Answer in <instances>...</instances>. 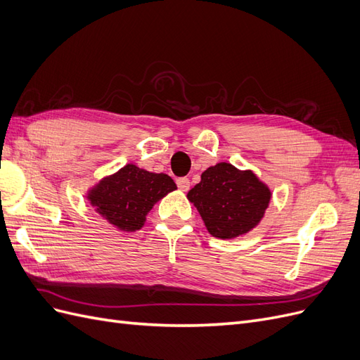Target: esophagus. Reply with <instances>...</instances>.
I'll return each mask as SVG.
<instances>
[{
	"instance_id": "esophagus-1",
	"label": "esophagus",
	"mask_w": 360,
	"mask_h": 360,
	"mask_svg": "<svg viewBox=\"0 0 360 360\" xmlns=\"http://www.w3.org/2000/svg\"><path fill=\"white\" fill-rule=\"evenodd\" d=\"M176 183H177L179 189L183 191V192H186L189 189V186H191V181H189L188 177H180V179L176 180Z\"/></svg>"
}]
</instances>
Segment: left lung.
<instances>
[{"label": "left lung", "mask_w": 360, "mask_h": 360, "mask_svg": "<svg viewBox=\"0 0 360 360\" xmlns=\"http://www.w3.org/2000/svg\"><path fill=\"white\" fill-rule=\"evenodd\" d=\"M271 192L255 174L221 162L201 174V181L188 192L207 231L217 238L249 233L263 219Z\"/></svg>", "instance_id": "1"}]
</instances>
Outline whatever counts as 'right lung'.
Segmentation results:
<instances>
[{
  "label": "right lung",
  "mask_w": 360,
  "mask_h": 360,
  "mask_svg": "<svg viewBox=\"0 0 360 360\" xmlns=\"http://www.w3.org/2000/svg\"><path fill=\"white\" fill-rule=\"evenodd\" d=\"M176 189V183L167 174L150 172L127 163L93 186L86 198L108 222L129 233L141 230L153 205Z\"/></svg>",
  "instance_id": "obj_1"
}]
</instances>
